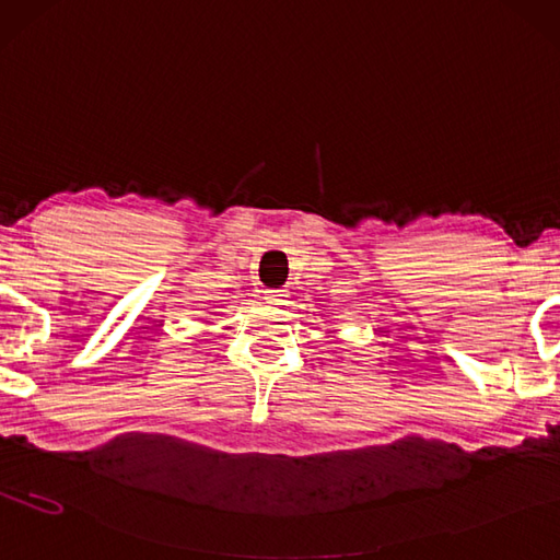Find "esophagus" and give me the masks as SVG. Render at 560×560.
I'll list each match as a JSON object with an SVG mask.
<instances>
[{
	"instance_id": "1",
	"label": "esophagus",
	"mask_w": 560,
	"mask_h": 560,
	"mask_svg": "<svg viewBox=\"0 0 560 560\" xmlns=\"http://www.w3.org/2000/svg\"><path fill=\"white\" fill-rule=\"evenodd\" d=\"M285 298H289V293H285V291H265V302L271 307L285 305Z\"/></svg>"
}]
</instances>
